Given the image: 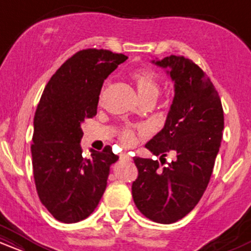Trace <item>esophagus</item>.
I'll use <instances>...</instances> for the list:
<instances>
[{"instance_id": "34e87169", "label": "esophagus", "mask_w": 251, "mask_h": 251, "mask_svg": "<svg viewBox=\"0 0 251 251\" xmlns=\"http://www.w3.org/2000/svg\"><path fill=\"white\" fill-rule=\"evenodd\" d=\"M120 159H122V160H126V162H131L132 158L129 157L128 154H122V155H120Z\"/></svg>"}]
</instances>
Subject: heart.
<instances>
[{
  "mask_svg": "<svg viewBox=\"0 0 251 251\" xmlns=\"http://www.w3.org/2000/svg\"><path fill=\"white\" fill-rule=\"evenodd\" d=\"M132 79L134 80L135 86H137L138 94H139L140 99L143 98L153 97L157 98L159 94V82H158L157 76L152 73L151 71L148 70H138L134 71L131 74ZM123 142L126 145H132L135 142V138L133 132L126 129L123 132Z\"/></svg>",
  "mask_w": 251,
  "mask_h": 251,
  "instance_id": "1",
  "label": "heart"
}]
</instances>
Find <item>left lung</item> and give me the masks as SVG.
I'll use <instances>...</instances> for the list:
<instances>
[{"mask_svg":"<svg viewBox=\"0 0 251 251\" xmlns=\"http://www.w3.org/2000/svg\"><path fill=\"white\" fill-rule=\"evenodd\" d=\"M175 83V97L162 131L145 148L152 154L175 152L166 168L158 160L134 157L138 178L132 184L135 206L155 223L181 220L203 196L221 148L224 128L222 102L215 86L191 60L170 55L151 61Z\"/></svg>","mask_w":251,"mask_h":251,"instance_id":"left-lung-1","label":"left lung"}]
</instances>
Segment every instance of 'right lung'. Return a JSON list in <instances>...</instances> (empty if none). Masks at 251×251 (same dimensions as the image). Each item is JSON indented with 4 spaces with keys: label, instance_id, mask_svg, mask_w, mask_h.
I'll list each match as a JSON object with an SVG mask.
<instances>
[{
    "label": "right lung",
    "instance_id": "add662e5",
    "mask_svg": "<svg viewBox=\"0 0 251 251\" xmlns=\"http://www.w3.org/2000/svg\"><path fill=\"white\" fill-rule=\"evenodd\" d=\"M127 56L83 50L55 72L34 117L33 172L40 201L62 223L87 218L105 192L109 168L119 157L106 146L82 157L81 125L97 114L102 83Z\"/></svg>",
    "mask_w": 251,
    "mask_h": 251
}]
</instances>
